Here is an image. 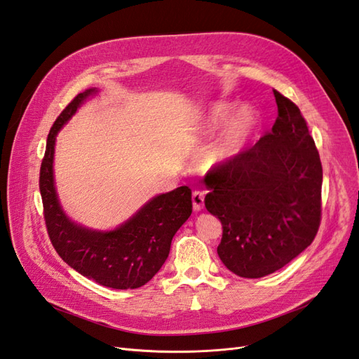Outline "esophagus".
Returning <instances> with one entry per match:
<instances>
[{
	"instance_id": "34e87169",
	"label": "esophagus",
	"mask_w": 359,
	"mask_h": 359,
	"mask_svg": "<svg viewBox=\"0 0 359 359\" xmlns=\"http://www.w3.org/2000/svg\"><path fill=\"white\" fill-rule=\"evenodd\" d=\"M191 201H193V210L199 212L205 205V191L194 190L193 194H191Z\"/></svg>"
}]
</instances>
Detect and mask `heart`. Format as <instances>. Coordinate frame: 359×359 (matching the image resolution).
I'll list each match as a JSON object with an SVG mask.
<instances>
[{
    "label": "heart",
    "instance_id": "1",
    "mask_svg": "<svg viewBox=\"0 0 359 359\" xmlns=\"http://www.w3.org/2000/svg\"><path fill=\"white\" fill-rule=\"evenodd\" d=\"M235 111L236 106L233 103L217 102L212 103L202 116L198 130V136L202 140L214 137L226 127L203 157L205 166L208 169H222L231 165L238 157H241L253 142L260 124L257 112L248 106L241 107L236 116Z\"/></svg>",
    "mask_w": 359,
    "mask_h": 359
}]
</instances>
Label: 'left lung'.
<instances>
[{"mask_svg": "<svg viewBox=\"0 0 359 359\" xmlns=\"http://www.w3.org/2000/svg\"><path fill=\"white\" fill-rule=\"evenodd\" d=\"M274 95L278 116L271 132L206 182L205 206L223 226L217 253L244 278L283 268L313 243L320 224L319 153L298 106Z\"/></svg>", "mask_w": 359, "mask_h": 359, "instance_id": "8db88e82", "label": "left lung"}]
</instances>
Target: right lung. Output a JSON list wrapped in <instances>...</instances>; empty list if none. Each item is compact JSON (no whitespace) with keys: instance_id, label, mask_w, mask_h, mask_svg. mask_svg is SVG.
I'll return each mask as SVG.
<instances>
[{"instance_id":"right-lung-1","label":"right lung","mask_w":359,"mask_h":359,"mask_svg":"<svg viewBox=\"0 0 359 359\" xmlns=\"http://www.w3.org/2000/svg\"><path fill=\"white\" fill-rule=\"evenodd\" d=\"M95 94H78L50 128L40 169V193L48 233L57 253L86 278L112 289H137L153 278L170 252L173 235L191 214L187 186L157 194L115 229L102 231L72 220L64 211L53 173L57 135L79 107Z\"/></svg>"}]
</instances>
